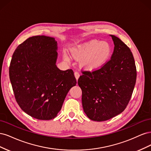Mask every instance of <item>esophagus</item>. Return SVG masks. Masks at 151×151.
<instances>
[{
	"mask_svg": "<svg viewBox=\"0 0 151 151\" xmlns=\"http://www.w3.org/2000/svg\"><path fill=\"white\" fill-rule=\"evenodd\" d=\"M74 76H75V77H76V80L77 81L78 80V79H79V76H80V74H79V72H76L75 73H74Z\"/></svg>",
	"mask_w": 151,
	"mask_h": 151,
	"instance_id": "esophagus-1",
	"label": "esophagus"
}]
</instances>
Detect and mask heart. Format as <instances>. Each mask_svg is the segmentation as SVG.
Segmentation results:
<instances>
[{"mask_svg":"<svg viewBox=\"0 0 151 151\" xmlns=\"http://www.w3.org/2000/svg\"><path fill=\"white\" fill-rule=\"evenodd\" d=\"M111 54V47L109 43L97 40L88 41L72 49V55L76 59L83 58L81 66L89 70L98 69L104 65Z\"/></svg>","mask_w":151,"mask_h":151,"instance_id":"heart-1","label":"heart"}]
</instances>
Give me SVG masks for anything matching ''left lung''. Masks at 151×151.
Here are the masks:
<instances>
[{"instance_id": "8db88e82", "label": "left lung", "mask_w": 151, "mask_h": 151, "mask_svg": "<svg viewBox=\"0 0 151 151\" xmlns=\"http://www.w3.org/2000/svg\"><path fill=\"white\" fill-rule=\"evenodd\" d=\"M109 36L115 45L110 60L99 70L83 72L78 79L84 111L93 121H106L124 111L136 83L130 48L116 36Z\"/></svg>"}]
</instances>
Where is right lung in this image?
<instances>
[{"instance_id": "1", "label": "right lung", "mask_w": 151, "mask_h": 151, "mask_svg": "<svg viewBox=\"0 0 151 151\" xmlns=\"http://www.w3.org/2000/svg\"><path fill=\"white\" fill-rule=\"evenodd\" d=\"M57 42L54 38L35 36L25 40L12 55L9 78L17 104L36 119H53L68 91L76 85L72 69L56 65Z\"/></svg>"}]
</instances>
